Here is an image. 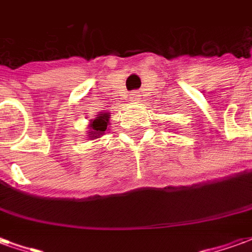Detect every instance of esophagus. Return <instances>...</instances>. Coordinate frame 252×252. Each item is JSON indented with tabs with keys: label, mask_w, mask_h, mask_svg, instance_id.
I'll list each match as a JSON object with an SVG mask.
<instances>
[{
	"label": "esophagus",
	"mask_w": 252,
	"mask_h": 252,
	"mask_svg": "<svg viewBox=\"0 0 252 252\" xmlns=\"http://www.w3.org/2000/svg\"><path fill=\"white\" fill-rule=\"evenodd\" d=\"M140 97H142V94L139 93V92H133V93H131V99L132 101H135V102L140 101Z\"/></svg>",
	"instance_id": "1"
}]
</instances>
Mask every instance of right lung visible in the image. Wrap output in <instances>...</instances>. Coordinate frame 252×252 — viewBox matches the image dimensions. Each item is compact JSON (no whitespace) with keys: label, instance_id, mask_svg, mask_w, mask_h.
I'll return each mask as SVG.
<instances>
[{"label":"right lung","instance_id":"obj_1","mask_svg":"<svg viewBox=\"0 0 252 252\" xmlns=\"http://www.w3.org/2000/svg\"><path fill=\"white\" fill-rule=\"evenodd\" d=\"M109 116L110 113H99L97 115V117H94L90 126H89V137L90 139H98L99 136H102L105 133V131L108 129V126H109Z\"/></svg>","mask_w":252,"mask_h":252}]
</instances>
